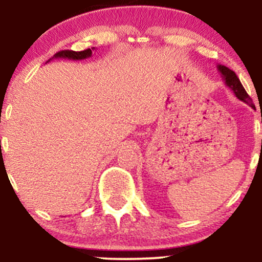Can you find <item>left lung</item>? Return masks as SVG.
<instances>
[{"instance_id":"1","label":"left lung","mask_w":262,"mask_h":262,"mask_svg":"<svg viewBox=\"0 0 262 262\" xmlns=\"http://www.w3.org/2000/svg\"><path fill=\"white\" fill-rule=\"evenodd\" d=\"M217 68H218L219 73L222 74V77H223L225 81V85H227L231 90V91H233L234 95L237 97V100L245 102V103H248L249 106L252 107L255 110V106H254V103H252L250 96L246 93L245 89L243 87L239 77L236 76V74L224 65H218Z\"/></svg>"}]
</instances>
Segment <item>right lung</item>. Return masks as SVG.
<instances>
[{
    "label": "right lung",
    "mask_w": 262,
    "mask_h": 262,
    "mask_svg": "<svg viewBox=\"0 0 262 262\" xmlns=\"http://www.w3.org/2000/svg\"><path fill=\"white\" fill-rule=\"evenodd\" d=\"M95 49V48H92V49H86V50H82V52H74V50H61V52L56 53L55 55L53 56V58L55 59H70V60H83V59H87L90 58V56L92 55V50ZM52 60V59H50Z\"/></svg>",
    "instance_id": "1"
}]
</instances>
